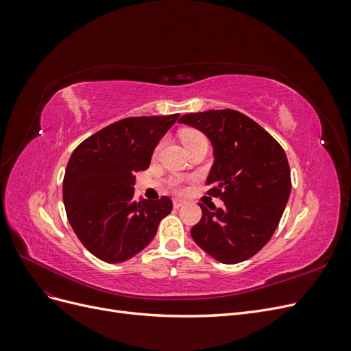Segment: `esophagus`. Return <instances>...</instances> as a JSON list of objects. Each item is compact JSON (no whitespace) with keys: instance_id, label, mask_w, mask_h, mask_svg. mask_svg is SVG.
I'll return each mask as SVG.
<instances>
[{"instance_id":"1","label":"esophagus","mask_w":351,"mask_h":351,"mask_svg":"<svg viewBox=\"0 0 351 351\" xmlns=\"http://www.w3.org/2000/svg\"><path fill=\"white\" fill-rule=\"evenodd\" d=\"M186 204V200L184 199H174L173 200V205H174V208H180V206H183Z\"/></svg>"}]
</instances>
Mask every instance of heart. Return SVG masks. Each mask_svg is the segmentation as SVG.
I'll return each mask as SVG.
<instances>
[{"mask_svg":"<svg viewBox=\"0 0 351 351\" xmlns=\"http://www.w3.org/2000/svg\"><path fill=\"white\" fill-rule=\"evenodd\" d=\"M200 137H204L202 136L199 132H196V130H183L182 132V141H183V143L186 145V143H189V142H193V141H196V139H200ZM174 187H178L180 186V180H174Z\"/></svg>","mask_w":351,"mask_h":351,"instance_id":"heart-1","label":"heart"}]
</instances>
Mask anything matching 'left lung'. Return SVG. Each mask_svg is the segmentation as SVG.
I'll list each match as a JSON object with an SVG mask.
<instances>
[{"mask_svg":"<svg viewBox=\"0 0 351 351\" xmlns=\"http://www.w3.org/2000/svg\"><path fill=\"white\" fill-rule=\"evenodd\" d=\"M178 123L204 133L214 147L208 195L224 206L202 205L190 230L195 243L222 263L256 254L272 237L291 192L290 167L281 145L249 117L234 110L186 114Z\"/></svg>","mask_w":351,"mask_h":351,"instance_id":"8db88e82","label":"left lung"}]
</instances>
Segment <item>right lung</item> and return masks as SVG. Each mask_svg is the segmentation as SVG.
I'll return each instance as SVG.
<instances>
[{"mask_svg":"<svg viewBox=\"0 0 351 351\" xmlns=\"http://www.w3.org/2000/svg\"><path fill=\"white\" fill-rule=\"evenodd\" d=\"M180 114L130 117L110 124L71 154L62 200L77 239L108 263L133 258L155 237L173 209L169 197L134 200V174L151 164L158 142Z\"/></svg>","mask_w":351,"mask_h":351,"instance_id":"right-lung-1","label":"right lung"}]
</instances>
